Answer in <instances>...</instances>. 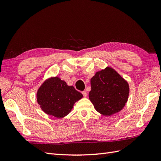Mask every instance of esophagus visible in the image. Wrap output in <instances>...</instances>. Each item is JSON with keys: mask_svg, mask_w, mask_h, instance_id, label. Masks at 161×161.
<instances>
[{"mask_svg": "<svg viewBox=\"0 0 161 161\" xmlns=\"http://www.w3.org/2000/svg\"><path fill=\"white\" fill-rule=\"evenodd\" d=\"M82 95H83L85 97H86L87 96V92H86L85 91H82Z\"/></svg>", "mask_w": 161, "mask_h": 161, "instance_id": "34e87169", "label": "esophagus"}]
</instances>
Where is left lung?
Returning a JSON list of instances; mask_svg holds the SVG:
<instances>
[{"instance_id": "obj_1", "label": "left lung", "mask_w": 161, "mask_h": 161, "mask_svg": "<svg viewBox=\"0 0 161 161\" xmlns=\"http://www.w3.org/2000/svg\"><path fill=\"white\" fill-rule=\"evenodd\" d=\"M89 99L95 109L104 115H111L124 108L129 95V85L111 68L97 72L91 79Z\"/></svg>"}]
</instances>
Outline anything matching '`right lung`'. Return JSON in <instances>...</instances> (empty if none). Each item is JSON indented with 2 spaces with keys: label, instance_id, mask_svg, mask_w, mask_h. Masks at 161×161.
<instances>
[{
  "label": "right lung",
  "instance_id": "right-lung-1",
  "mask_svg": "<svg viewBox=\"0 0 161 161\" xmlns=\"http://www.w3.org/2000/svg\"><path fill=\"white\" fill-rule=\"evenodd\" d=\"M82 97L75 87L58 77L45 81L39 89L37 100L47 114L61 118L69 114L76 101Z\"/></svg>",
  "mask_w": 161,
  "mask_h": 161
}]
</instances>
